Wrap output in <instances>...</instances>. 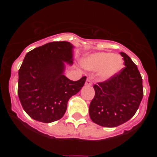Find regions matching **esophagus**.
<instances>
[{
    "mask_svg": "<svg viewBox=\"0 0 157 157\" xmlns=\"http://www.w3.org/2000/svg\"><path fill=\"white\" fill-rule=\"evenodd\" d=\"M85 85L86 86H92V82H91V80L90 79V78H87L86 81Z\"/></svg>",
    "mask_w": 157,
    "mask_h": 157,
    "instance_id": "1",
    "label": "esophagus"
}]
</instances>
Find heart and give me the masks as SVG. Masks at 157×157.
Listing matches in <instances>:
<instances>
[{
	"instance_id": "heart-1",
	"label": "heart",
	"mask_w": 157,
	"mask_h": 157,
	"mask_svg": "<svg viewBox=\"0 0 157 157\" xmlns=\"http://www.w3.org/2000/svg\"><path fill=\"white\" fill-rule=\"evenodd\" d=\"M82 65L87 70L98 71L100 79L106 81L120 73L123 67V59L119 54L96 52L83 59Z\"/></svg>"
}]
</instances>
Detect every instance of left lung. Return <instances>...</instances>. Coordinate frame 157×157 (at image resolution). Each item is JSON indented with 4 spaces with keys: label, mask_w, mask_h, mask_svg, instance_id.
<instances>
[{
    "label": "left lung",
    "mask_w": 157,
    "mask_h": 157,
    "mask_svg": "<svg viewBox=\"0 0 157 157\" xmlns=\"http://www.w3.org/2000/svg\"><path fill=\"white\" fill-rule=\"evenodd\" d=\"M125 67L110 79L94 85L95 96L89 113L94 123L116 127L130 120L143 98L142 78L138 67L127 54L120 52Z\"/></svg>",
    "instance_id": "obj_1"
}]
</instances>
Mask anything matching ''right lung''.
I'll return each mask as SVG.
<instances>
[{
	"label": "right lung",
	"instance_id": "1",
	"mask_svg": "<svg viewBox=\"0 0 157 157\" xmlns=\"http://www.w3.org/2000/svg\"><path fill=\"white\" fill-rule=\"evenodd\" d=\"M74 46L53 41L27 52L19 70L18 96L29 116L52 123L64 115L67 101L79 92L86 77L71 81L63 75L65 63H73Z\"/></svg>",
	"mask_w": 157,
	"mask_h": 157
}]
</instances>
